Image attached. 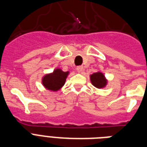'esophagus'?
Segmentation results:
<instances>
[{
	"instance_id": "obj_1",
	"label": "esophagus",
	"mask_w": 147,
	"mask_h": 147,
	"mask_svg": "<svg viewBox=\"0 0 147 147\" xmlns=\"http://www.w3.org/2000/svg\"><path fill=\"white\" fill-rule=\"evenodd\" d=\"M83 70V66H78L77 67V71L78 73H81Z\"/></svg>"
}]
</instances>
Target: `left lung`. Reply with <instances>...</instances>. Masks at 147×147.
<instances>
[{
  "label": "left lung",
  "instance_id": "1",
  "mask_svg": "<svg viewBox=\"0 0 147 147\" xmlns=\"http://www.w3.org/2000/svg\"><path fill=\"white\" fill-rule=\"evenodd\" d=\"M90 80L92 85L98 89L104 88L107 85V80L102 73L96 72L90 75Z\"/></svg>",
  "mask_w": 147,
  "mask_h": 147
}]
</instances>
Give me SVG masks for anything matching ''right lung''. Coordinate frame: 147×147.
I'll return each instance as SVG.
<instances>
[{
	"label": "right lung",
	"instance_id": "obj_1",
	"mask_svg": "<svg viewBox=\"0 0 147 147\" xmlns=\"http://www.w3.org/2000/svg\"><path fill=\"white\" fill-rule=\"evenodd\" d=\"M68 74L69 71L64 72L59 68H57L51 74L45 75L42 83L47 90L56 92L64 85Z\"/></svg>",
	"mask_w": 147,
	"mask_h": 147
}]
</instances>
